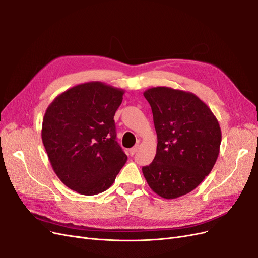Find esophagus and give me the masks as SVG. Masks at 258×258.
Masks as SVG:
<instances>
[{"mask_svg":"<svg viewBox=\"0 0 258 258\" xmlns=\"http://www.w3.org/2000/svg\"><path fill=\"white\" fill-rule=\"evenodd\" d=\"M138 149H139V145H135V146H133V147L130 149V155H131V156L135 155V154L138 152Z\"/></svg>","mask_w":258,"mask_h":258,"instance_id":"1","label":"esophagus"}]
</instances>
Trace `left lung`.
Here are the masks:
<instances>
[{"label": "left lung", "mask_w": 258, "mask_h": 258, "mask_svg": "<svg viewBox=\"0 0 258 258\" xmlns=\"http://www.w3.org/2000/svg\"><path fill=\"white\" fill-rule=\"evenodd\" d=\"M143 95L152 106L158 144L154 161L142 172L159 197L177 199L197 188L216 164L219 121L193 93L157 86Z\"/></svg>", "instance_id": "obj_1"}]
</instances>
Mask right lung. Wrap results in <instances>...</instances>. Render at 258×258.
Returning <instances> with one entry per match:
<instances>
[{
  "label": "right lung",
  "instance_id": "add662e5",
  "mask_svg": "<svg viewBox=\"0 0 258 258\" xmlns=\"http://www.w3.org/2000/svg\"><path fill=\"white\" fill-rule=\"evenodd\" d=\"M125 91L99 81L59 94L46 110L41 139L53 171L80 194L108 190L127 161L116 142L114 115Z\"/></svg>",
  "mask_w": 258,
  "mask_h": 258
}]
</instances>
